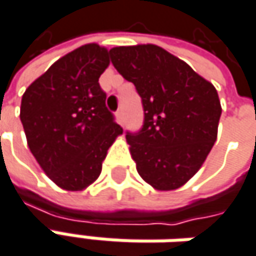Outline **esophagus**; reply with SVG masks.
I'll return each mask as SVG.
<instances>
[{
	"label": "esophagus",
	"instance_id": "obj_1",
	"mask_svg": "<svg viewBox=\"0 0 256 256\" xmlns=\"http://www.w3.org/2000/svg\"><path fill=\"white\" fill-rule=\"evenodd\" d=\"M116 118H118V122H119L120 124H123V122H124V113H123V109H119V110H118Z\"/></svg>",
	"mask_w": 256,
	"mask_h": 256
}]
</instances>
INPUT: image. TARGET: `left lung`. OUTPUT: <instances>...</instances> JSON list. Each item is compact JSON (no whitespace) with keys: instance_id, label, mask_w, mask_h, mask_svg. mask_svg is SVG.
Here are the masks:
<instances>
[{"instance_id":"left-lung-1","label":"left lung","mask_w":256,"mask_h":256,"mask_svg":"<svg viewBox=\"0 0 256 256\" xmlns=\"http://www.w3.org/2000/svg\"><path fill=\"white\" fill-rule=\"evenodd\" d=\"M113 66L136 86L144 120L126 132L140 177L156 190H176L198 172L216 140L221 103L210 84L157 45L110 49Z\"/></svg>"}]
</instances>
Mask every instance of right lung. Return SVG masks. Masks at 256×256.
<instances>
[{"label":"right lung","instance_id":"add662e5","mask_svg":"<svg viewBox=\"0 0 256 256\" xmlns=\"http://www.w3.org/2000/svg\"><path fill=\"white\" fill-rule=\"evenodd\" d=\"M109 64L108 49L88 44L58 59L24 93L20 118L30 150L60 188L92 184L123 133L99 84Z\"/></svg>","mask_w":256,"mask_h":256}]
</instances>
